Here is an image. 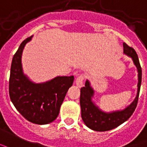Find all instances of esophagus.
I'll return each mask as SVG.
<instances>
[{
    "mask_svg": "<svg viewBox=\"0 0 147 147\" xmlns=\"http://www.w3.org/2000/svg\"><path fill=\"white\" fill-rule=\"evenodd\" d=\"M84 79H85V76L84 74L79 75L77 78V79H76V84H77V86L81 88L83 85V82H84Z\"/></svg>",
    "mask_w": 147,
    "mask_h": 147,
    "instance_id": "obj_1",
    "label": "esophagus"
}]
</instances>
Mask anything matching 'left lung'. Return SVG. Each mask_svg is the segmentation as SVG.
Here are the masks:
<instances>
[{
  "mask_svg": "<svg viewBox=\"0 0 147 147\" xmlns=\"http://www.w3.org/2000/svg\"><path fill=\"white\" fill-rule=\"evenodd\" d=\"M124 53L130 56L134 64L138 69V91L137 96L131 104L129 105L125 110L115 111L112 113H105L98 109L92 101V97L94 94V91L90 86L88 81H86L85 85L81 88L80 104L81 108V117L84 124L91 129L97 131H106L117 128L122 123L126 121L130 117L136 110L139 100L140 86L142 81V68L140 66V60L133 48L128 46L127 44H123Z\"/></svg>",
  "mask_w": 147,
  "mask_h": 147,
  "instance_id": "obj_1",
  "label": "left lung"
}]
</instances>
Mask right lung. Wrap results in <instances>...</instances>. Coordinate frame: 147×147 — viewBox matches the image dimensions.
<instances>
[{"mask_svg":"<svg viewBox=\"0 0 147 147\" xmlns=\"http://www.w3.org/2000/svg\"><path fill=\"white\" fill-rule=\"evenodd\" d=\"M31 38L24 40L14 55L9 78V96L15 107L27 121L37 125H46L57 118L74 78L57 77L42 84L30 81L23 74L21 58L26 44Z\"/></svg>","mask_w":147,"mask_h":147,"instance_id":"1","label":"right lung"}]
</instances>
